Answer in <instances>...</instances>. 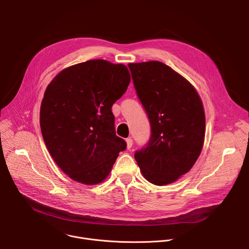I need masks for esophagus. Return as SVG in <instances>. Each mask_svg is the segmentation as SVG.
I'll return each instance as SVG.
<instances>
[{"label":"esophagus","instance_id":"1","mask_svg":"<svg viewBox=\"0 0 249 249\" xmlns=\"http://www.w3.org/2000/svg\"><path fill=\"white\" fill-rule=\"evenodd\" d=\"M126 143H127V149L130 150L132 148V146H133V140H132V138L126 139Z\"/></svg>","mask_w":249,"mask_h":249}]
</instances>
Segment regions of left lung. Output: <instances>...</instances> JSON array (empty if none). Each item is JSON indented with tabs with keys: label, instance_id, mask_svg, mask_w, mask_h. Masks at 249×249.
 Instances as JSON below:
<instances>
[{
	"label": "left lung",
	"instance_id": "left-lung-1",
	"mask_svg": "<svg viewBox=\"0 0 249 249\" xmlns=\"http://www.w3.org/2000/svg\"><path fill=\"white\" fill-rule=\"evenodd\" d=\"M134 87L151 124L148 145L135 160L155 185L176 181L199 158L205 139V112L195 88L169 66L130 63Z\"/></svg>",
	"mask_w": 249,
	"mask_h": 249
}]
</instances>
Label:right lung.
I'll return each instance as SVG.
<instances>
[{"mask_svg": "<svg viewBox=\"0 0 249 249\" xmlns=\"http://www.w3.org/2000/svg\"><path fill=\"white\" fill-rule=\"evenodd\" d=\"M130 81L125 65L98 59L64 69L48 85L40 107L41 133L70 178L87 185L102 182L126 149L116 136L111 107Z\"/></svg>", "mask_w": 249, "mask_h": 249, "instance_id": "add662e5", "label": "right lung"}]
</instances>
